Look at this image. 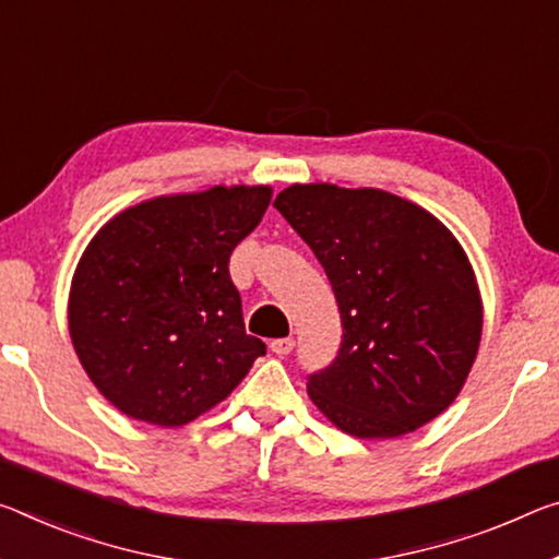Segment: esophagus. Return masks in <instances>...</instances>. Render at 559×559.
Masks as SVG:
<instances>
[{
  "mask_svg": "<svg viewBox=\"0 0 559 559\" xmlns=\"http://www.w3.org/2000/svg\"><path fill=\"white\" fill-rule=\"evenodd\" d=\"M294 345H296L294 338H276L271 341V350L276 353V356H288V353L294 350Z\"/></svg>",
  "mask_w": 559,
  "mask_h": 559,
  "instance_id": "34e87169",
  "label": "esophagus"
}]
</instances>
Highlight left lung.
<instances>
[{
    "mask_svg": "<svg viewBox=\"0 0 559 559\" xmlns=\"http://www.w3.org/2000/svg\"><path fill=\"white\" fill-rule=\"evenodd\" d=\"M338 300L343 341L308 397L353 438H401L453 405L483 338V298L453 231L383 189L294 183L273 201Z\"/></svg>",
    "mask_w": 559,
    "mask_h": 559,
    "instance_id": "obj_1",
    "label": "left lung"
}]
</instances>
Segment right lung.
I'll return each mask as SVG.
<instances>
[{
    "instance_id": "add662e5",
    "label": "right lung",
    "mask_w": 559,
    "mask_h": 559,
    "mask_svg": "<svg viewBox=\"0 0 559 559\" xmlns=\"http://www.w3.org/2000/svg\"><path fill=\"white\" fill-rule=\"evenodd\" d=\"M271 186H211L119 211L84 248L69 335L86 376L129 418L179 428L226 401L265 345L228 276Z\"/></svg>"
}]
</instances>
